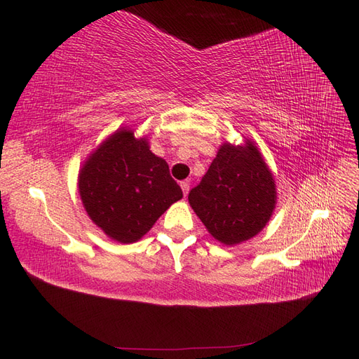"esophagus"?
I'll list each match as a JSON object with an SVG mask.
<instances>
[{"label": "esophagus", "instance_id": "1", "mask_svg": "<svg viewBox=\"0 0 359 359\" xmlns=\"http://www.w3.org/2000/svg\"><path fill=\"white\" fill-rule=\"evenodd\" d=\"M180 186H181V189H182L184 196H187V194H189V190H190V184H189L187 181H182V182L180 184Z\"/></svg>", "mask_w": 359, "mask_h": 359}]
</instances>
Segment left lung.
Here are the masks:
<instances>
[{"label":"left lung","instance_id":"1","mask_svg":"<svg viewBox=\"0 0 359 359\" xmlns=\"http://www.w3.org/2000/svg\"><path fill=\"white\" fill-rule=\"evenodd\" d=\"M189 203L217 241L236 245L256 236L273 215V172L252 139L220 145L208 172L189 193Z\"/></svg>","mask_w":359,"mask_h":359}]
</instances>
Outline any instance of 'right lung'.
<instances>
[{"mask_svg":"<svg viewBox=\"0 0 359 359\" xmlns=\"http://www.w3.org/2000/svg\"><path fill=\"white\" fill-rule=\"evenodd\" d=\"M83 208L114 241H139L182 190L166 160L149 149L148 137L121 127L86 157L78 175Z\"/></svg>","mask_w":359,"mask_h":359,"instance_id":"right-lung-1","label":"right lung"}]
</instances>
